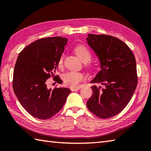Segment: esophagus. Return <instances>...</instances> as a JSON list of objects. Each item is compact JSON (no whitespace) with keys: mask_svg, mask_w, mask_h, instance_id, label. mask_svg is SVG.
Segmentation results:
<instances>
[{"mask_svg":"<svg viewBox=\"0 0 151 151\" xmlns=\"http://www.w3.org/2000/svg\"><path fill=\"white\" fill-rule=\"evenodd\" d=\"M81 88H82L81 86H79L75 87V88H70V90H71L72 91H76V90H78L81 89Z\"/></svg>","mask_w":151,"mask_h":151,"instance_id":"obj_1","label":"esophagus"}]
</instances>
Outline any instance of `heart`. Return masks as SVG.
<instances>
[{"label": "heart", "instance_id": "1", "mask_svg": "<svg viewBox=\"0 0 151 151\" xmlns=\"http://www.w3.org/2000/svg\"><path fill=\"white\" fill-rule=\"evenodd\" d=\"M75 52L81 60L84 61H89L91 59V53L87 47L83 45H80L75 48ZM63 63V55H61L59 59L58 66L61 67ZM84 78L82 73L78 72L70 71L64 74L63 76V81L66 85L71 88L77 87L80 82Z\"/></svg>", "mask_w": 151, "mask_h": 151}]
</instances>
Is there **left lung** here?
<instances>
[{"label":"left lung","mask_w":151,"mask_h":151,"mask_svg":"<svg viewBox=\"0 0 151 151\" xmlns=\"http://www.w3.org/2000/svg\"><path fill=\"white\" fill-rule=\"evenodd\" d=\"M87 42L98 57L101 70L90 83L92 95L86 103L91 113L108 119L128 104L137 84L136 61L132 50L116 37L88 34Z\"/></svg>","instance_id":"1"}]
</instances>
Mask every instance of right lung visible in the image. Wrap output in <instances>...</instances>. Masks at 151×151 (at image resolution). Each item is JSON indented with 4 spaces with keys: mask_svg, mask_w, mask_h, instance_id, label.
<instances>
[{
    "mask_svg": "<svg viewBox=\"0 0 151 151\" xmlns=\"http://www.w3.org/2000/svg\"><path fill=\"white\" fill-rule=\"evenodd\" d=\"M68 40L61 37L41 38L23 49L17 57L13 77V89L17 99L28 113L37 119H49L63 107L68 88L52 90L47 79L55 76L58 61ZM54 80L61 84L60 78Z\"/></svg>",
    "mask_w": 151,
    "mask_h": 151,
    "instance_id": "1",
    "label": "right lung"
}]
</instances>
